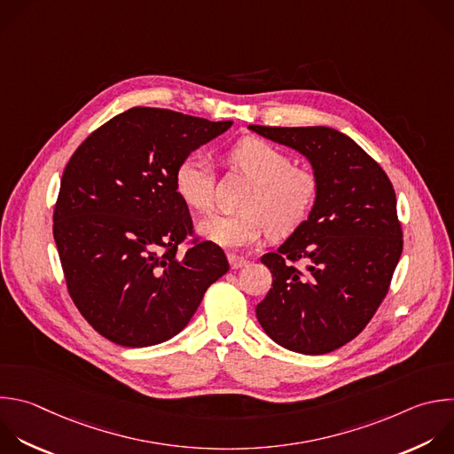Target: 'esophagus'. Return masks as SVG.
<instances>
[{
  "label": "esophagus",
  "instance_id": "34e87169",
  "mask_svg": "<svg viewBox=\"0 0 454 454\" xmlns=\"http://www.w3.org/2000/svg\"><path fill=\"white\" fill-rule=\"evenodd\" d=\"M228 262H230V267H231V269H240V267H246V265L249 263L247 258L237 256V254H233V253L228 254Z\"/></svg>",
  "mask_w": 454,
  "mask_h": 454
}]
</instances>
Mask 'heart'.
<instances>
[{"instance_id":"b5f03b06","label":"heart","mask_w":454,"mask_h":454,"mask_svg":"<svg viewBox=\"0 0 454 454\" xmlns=\"http://www.w3.org/2000/svg\"><path fill=\"white\" fill-rule=\"evenodd\" d=\"M231 168L253 184L242 215H212L200 224V233L223 247H247L263 233L283 237L294 233L310 217L319 200V178L307 168H295L279 147L244 137L228 155ZM178 196L196 212L207 214L214 203V175L201 155H187L175 169Z\"/></svg>"}]
</instances>
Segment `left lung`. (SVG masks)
<instances>
[{
    "label": "left lung",
    "mask_w": 454,
    "mask_h": 454,
    "mask_svg": "<svg viewBox=\"0 0 454 454\" xmlns=\"http://www.w3.org/2000/svg\"><path fill=\"white\" fill-rule=\"evenodd\" d=\"M249 129L305 155L321 185L305 224L262 256L272 288L256 305V319L285 349L332 353L369 325L388 292L403 253L394 187L376 160L333 128Z\"/></svg>",
    "instance_id": "obj_1"
}]
</instances>
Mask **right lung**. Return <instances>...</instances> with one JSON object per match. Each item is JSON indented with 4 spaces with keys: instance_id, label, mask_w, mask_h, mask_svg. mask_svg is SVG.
Masks as SVG:
<instances>
[{
    "instance_id": "add662e5",
    "label": "right lung",
    "mask_w": 454,
    "mask_h": 454,
    "mask_svg": "<svg viewBox=\"0 0 454 454\" xmlns=\"http://www.w3.org/2000/svg\"><path fill=\"white\" fill-rule=\"evenodd\" d=\"M231 121L133 106L92 131L67 162L53 237L73 303L105 339L124 348L162 344L196 314L228 272L224 251L192 240L175 169Z\"/></svg>"
}]
</instances>
